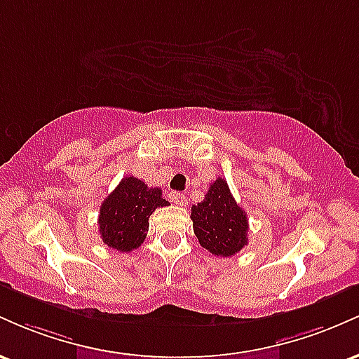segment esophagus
I'll return each instance as SVG.
<instances>
[{
  "label": "esophagus",
  "mask_w": 359,
  "mask_h": 359,
  "mask_svg": "<svg viewBox=\"0 0 359 359\" xmlns=\"http://www.w3.org/2000/svg\"><path fill=\"white\" fill-rule=\"evenodd\" d=\"M168 197H170L172 203L177 204V205H185V204H187V199H185L184 194H180V192H177V191H172L170 194H168Z\"/></svg>",
  "instance_id": "34e87169"
}]
</instances>
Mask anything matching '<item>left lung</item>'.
I'll return each mask as SVG.
<instances>
[{"label": "left lung", "instance_id": "1", "mask_svg": "<svg viewBox=\"0 0 359 359\" xmlns=\"http://www.w3.org/2000/svg\"><path fill=\"white\" fill-rule=\"evenodd\" d=\"M191 219L201 246L216 257H234L248 245L246 212L221 177L214 180L204 201L192 205Z\"/></svg>", "mask_w": 359, "mask_h": 359}]
</instances>
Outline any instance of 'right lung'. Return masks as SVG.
Here are the masks:
<instances>
[{
    "mask_svg": "<svg viewBox=\"0 0 359 359\" xmlns=\"http://www.w3.org/2000/svg\"><path fill=\"white\" fill-rule=\"evenodd\" d=\"M168 205L160 187H148L130 175L104 199L100 211V234L109 248L128 253L137 250L147 238L148 217L156 208Z\"/></svg>",
    "mask_w": 359,
    "mask_h": 359,
    "instance_id": "add662e5",
    "label": "right lung"
}]
</instances>
